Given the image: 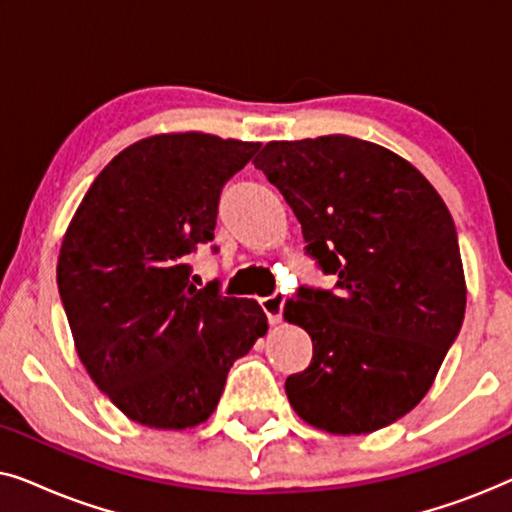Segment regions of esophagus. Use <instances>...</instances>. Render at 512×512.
Returning a JSON list of instances; mask_svg holds the SVG:
<instances>
[{
	"label": "esophagus",
	"mask_w": 512,
	"mask_h": 512,
	"mask_svg": "<svg viewBox=\"0 0 512 512\" xmlns=\"http://www.w3.org/2000/svg\"><path fill=\"white\" fill-rule=\"evenodd\" d=\"M284 293H272V296L261 298V307L263 312L268 314L270 324H279L282 321V312H284Z\"/></svg>",
	"instance_id": "34e87169"
}]
</instances>
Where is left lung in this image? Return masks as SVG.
I'll use <instances>...</instances> for the list:
<instances>
[{
  "instance_id": "1",
  "label": "left lung",
  "mask_w": 512,
  "mask_h": 512,
  "mask_svg": "<svg viewBox=\"0 0 512 512\" xmlns=\"http://www.w3.org/2000/svg\"><path fill=\"white\" fill-rule=\"evenodd\" d=\"M300 221L335 289L300 286L284 319L312 338L286 377L300 419L373 433L431 389L466 312L457 228L436 188L394 151L347 135L270 142L254 160Z\"/></svg>"
}]
</instances>
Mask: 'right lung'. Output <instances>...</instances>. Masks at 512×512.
Returning <instances> with one entry per match:
<instances>
[{"instance_id": "right-lung-1", "label": "right lung", "mask_w": 512, "mask_h": 512, "mask_svg": "<svg viewBox=\"0 0 512 512\" xmlns=\"http://www.w3.org/2000/svg\"><path fill=\"white\" fill-rule=\"evenodd\" d=\"M258 149L205 132L146 137L97 174L69 223L58 291L76 352L132 422H205L230 366L268 331L256 300L198 289L188 265L214 240L226 181Z\"/></svg>"}]
</instances>
